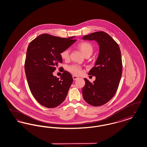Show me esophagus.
I'll return each mask as SVG.
<instances>
[{"instance_id":"34e87169","label":"esophagus","mask_w":147,"mask_h":147,"mask_svg":"<svg viewBox=\"0 0 147 147\" xmlns=\"http://www.w3.org/2000/svg\"><path fill=\"white\" fill-rule=\"evenodd\" d=\"M78 78H79L77 77V76H73V79L74 80H76Z\"/></svg>"}]
</instances>
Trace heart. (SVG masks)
Wrapping results in <instances>:
<instances>
[{
	"label": "heart",
	"mask_w": 147,
	"mask_h": 147,
	"mask_svg": "<svg viewBox=\"0 0 147 147\" xmlns=\"http://www.w3.org/2000/svg\"><path fill=\"white\" fill-rule=\"evenodd\" d=\"M78 49L82 52L84 56L86 55L90 56L93 52L94 47L91 43L89 42H83L78 45ZM70 50L69 49H64L61 53V57L63 59H67L69 58ZM68 70L73 74L78 75L82 72V68L78 65H72L68 67Z\"/></svg>",
	"instance_id": "1"
}]
</instances>
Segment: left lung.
I'll return each mask as SVG.
<instances>
[{
	"label": "left lung",
	"instance_id": "left-lung-1",
	"mask_svg": "<svg viewBox=\"0 0 147 147\" xmlns=\"http://www.w3.org/2000/svg\"><path fill=\"white\" fill-rule=\"evenodd\" d=\"M82 38L94 40L99 46L98 58L89 72V75L95 76L96 79L91 83L84 78L83 96L89 104L101 106L113 98L118 89L122 71L121 51L116 42L103 31L93 32Z\"/></svg>",
	"mask_w": 147,
	"mask_h": 147
}]
</instances>
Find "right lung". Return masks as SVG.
Wrapping results in <instances>:
<instances>
[{
	"label": "right lung",
	"instance_id": "obj_1",
	"mask_svg": "<svg viewBox=\"0 0 147 147\" xmlns=\"http://www.w3.org/2000/svg\"><path fill=\"white\" fill-rule=\"evenodd\" d=\"M73 37L61 38L43 34L28 45L25 71L30 90L35 99L47 108L61 104L66 98L73 78L64 71L59 78L53 72L62 63L61 52L76 41Z\"/></svg>",
	"mask_w": 147,
	"mask_h": 147
}]
</instances>
